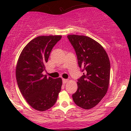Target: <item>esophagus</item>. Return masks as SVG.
I'll use <instances>...</instances> for the list:
<instances>
[{"label":"esophagus","instance_id":"esophagus-1","mask_svg":"<svg viewBox=\"0 0 131 131\" xmlns=\"http://www.w3.org/2000/svg\"><path fill=\"white\" fill-rule=\"evenodd\" d=\"M68 79H62V83H63L64 84H65L67 83V82H68Z\"/></svg>","mask_w":131,"mask_h":131}]
</instances>
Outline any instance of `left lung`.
Instances as JSON below:
<instances>
[{
    "mask_svg": "<svg viewBox=\"0 0 131 131\" xmlns=\"http://www.w3.org/2000/svg\"><path fill=\"white\" fill-rule=\"evenodd\" d=\"M76 52L79 67L83 75L78 79V90L72 95L77 105L84 109L94 107L106 94L110 74L108 55L100 43L85 36L68 35Z\"/></svg>",
    "mask_w": 131,
    "mask_h": 131,
    "instance_id": "8db88e82",
    "label": "left lung"
}]
</instances>
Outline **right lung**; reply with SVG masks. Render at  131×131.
<instances>
[{
	"instance_id": "right-lung-1",
	"label": "right lung",
	"mask_w": 131,
	"mask_h": 131,
	"mask_svg": "<svg viewBox=\"0 0 131 131\" xmlns=\"http://www.w3.org/2000/svg\"><path fill=\"white\" fill-rule=\"evenodd\" d=\"M61 36H41L31 40L21 52L16 68L18 86L27 102L35 110L45 111L56 103L62 86L60 78L42 74L50 53Z\"/></svg>"
}]
</instances>
